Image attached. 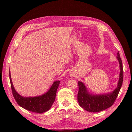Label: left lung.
I'll return each mask as SVG.
<instances>
[{
    "instance_id": "8db88e82",
    "label": "left lung",
    "mask_w": 132,
    "mask_h": 132,
    "mask_svg": "<svg viewBox=\"0 0 132 132\" xmlns=\"http://www.w3.org/2000/svg\"><path fill=\"white\" fill-rule=\"evenodd\" d=\"M117 58L120 67V74L118 86L112 93L101 95H90L87 91L85 85L80 81L78 82L79 91L78 101L79 105L85 110L91 112H97L105 110L113 105L116 100L123 83V69L122 59L118 52Z\"/></svg>"
}]
</instances>
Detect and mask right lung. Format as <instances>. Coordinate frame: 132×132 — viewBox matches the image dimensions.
I'll return each mask as SVG.
<instances>
[{"instance_id":"obj_1","label":"right lung","mask_w":132,"mask_h":132,"mask_svg":"<svg viewBox=\"0 0 132 132\" xmlns=\"http://www.w3.org/2000/svg\"><path fill=\"white\" fill-rule=\"evenodd\" d=\"M9 78L13 96L19 106L26 110L38 113L45 112L51 109L55 100V95L60 81H55L50 90L43 95L34 97H23L19 95L14 89L11 81L10 71Z\"/></svg>"}]
</instances>
